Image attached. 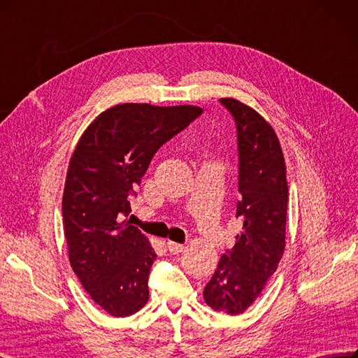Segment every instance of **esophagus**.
Instances as JSON below:
<instances>
[{"label": "esophagus", "instance_id": "1", "mask_svg": "<svg viewBox=\"0 0 358 358\" xmlns=\"http://www.w3.org/2000/svg\"><path fill=\"white\" fill-rule=\"evenodd\" d=\"M183 244H178V243H173V241H167V250L170 252V253H173V255H176V253H180V252H183Z\"/></svg>", "mask_w": 358, "mask_h": 358}]
</instances>
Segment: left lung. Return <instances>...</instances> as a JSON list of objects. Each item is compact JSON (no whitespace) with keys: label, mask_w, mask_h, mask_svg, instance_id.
I'll return each mask as SVG.
<instances>
[{"label":"left lung","mask_w":358,"mask_h":358,"mask_svg":"<svg viewBox=\"0 0 358 358\" xmlns=\"http://www.w3.org/2000/svg\"><path fill=\"white\" fill-rule=\"evenodd\" d=\"M219 102L236 122L237 217L244 224L234 248L222 255L203 296L215 311L237 315L259 298L285 252L289 189L285 157L273 127L236 99Z\"/></svg>","instance_id":"8db88e82"}]
</instances>
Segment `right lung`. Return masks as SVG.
<instances>
[{
  "mask_svg": "<svg viewBox=\"0 0 358 358\" xmlns=\"http://www.w3.org/2000/svg\"><path fill=\"white\" fill-rule=\"evenodd\" d=\"M201 114L187 105H117L92 122L71 157L62 200L69 262L110 315L129 317L143 308L157 257L139 228L122 220L130 201L155 152Z\"/></svg>",
  "mask_w": 358,
  "mask_h": 358,
  "instance_id": "obj_1",
  "label": "right lung"
}]
</instances>
